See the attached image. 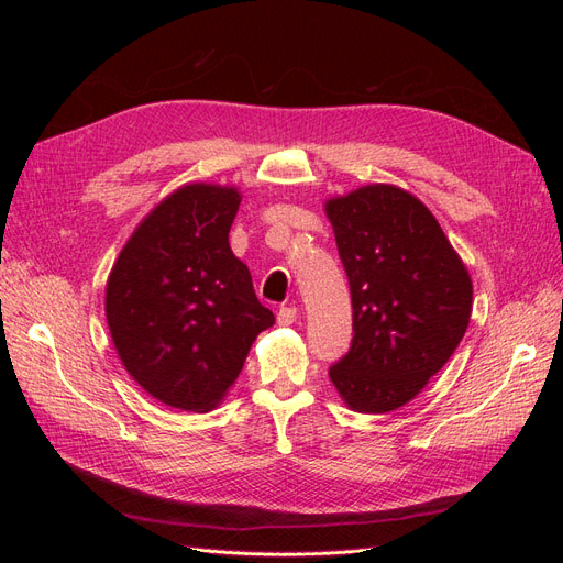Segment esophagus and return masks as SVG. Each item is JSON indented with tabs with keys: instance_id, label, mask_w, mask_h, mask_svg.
<instances>
[{
	"instance_id": "34e87169",
	"label": "esophagus",
	"mask_w": 563,
	"mask_h": 563,
	"mask_svg": "<svg viewBox=\"0 0 563 563\" xmlns=\"http://www.w3.org/2000/svg\"><path fill=\"white\" fill-rule=\"evenodd\" d=\"M296 319H298V310L291 308V305H288V308H279V312H277L279 327H291Z\"/></svg>"
}]
</instances>
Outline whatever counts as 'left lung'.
Returning <instances> with one entry per match:
<instances>
[{"label":"left lung","instance_id":"left-lung-1","mask_svg":"<svg viewBox=\"0 0 563 563\" xmlns=\"http://www.w3.org/2000/svg\"><path fill=\"white\" fill-rule=\"evenodd\" d=\"M352 294V347L329 376L352 411L401 408L444 368L472 317V279L432 211L371 183L323 203Z\"/></svg>","mask_w":563,"mask_h":563}]
</instances>
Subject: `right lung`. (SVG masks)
Listing matches in <instances>:
<instances>
[{"label": "right lung", "instance_id": "right-lung-1", "mask_svg": "<svg viewBox=\"0 0 563 563\" xmlns=\"http://www.w3.org/2000/svg\"><path fill=\"white\" fill-rule=\"evenodd\" d=\"M242 192L187 183L152 209L110 269L106 317L129 376L150 397L207 413L225 399L275 314L230 249Z\"/></svg>", "mask_w": 563, "mask_h": 563}]
</instances>
